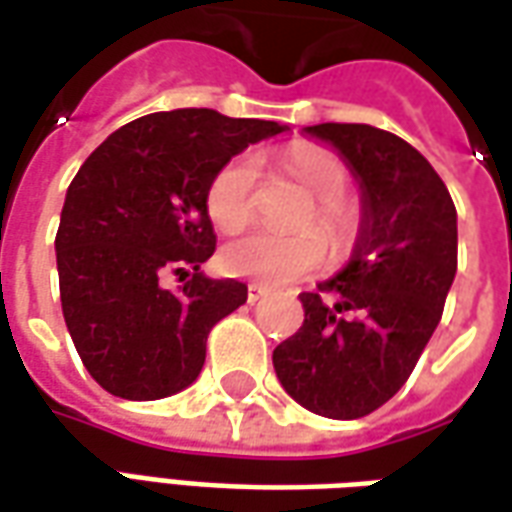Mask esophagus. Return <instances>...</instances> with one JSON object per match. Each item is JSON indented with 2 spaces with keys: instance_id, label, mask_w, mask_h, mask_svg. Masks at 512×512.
I'll return each mask as SVG.
<instances>
[{
  "instance_id": "34e87169",
  "label": "esophagus",
  "mask_w": 512,
  "mask_h": 512,
  "mask_svg": "<svg viewBox=\"0 0 512 512\" xmlns=\"http://www.w3.org/2000/svg\"><path fill=\"white\" fill-rule=\"evenodd\" d=\"M262 298H267V287H262V284H250V287H248V303H259Z\"/></svg>"
}]
</instances>
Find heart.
Listing matches in <instances>:
<instances>
[{
	"label": "heart",
	"instance_id": "b5f03b06",
	"mask_svg": "<svg viewBox=\"0 0 512 512\" xmlns=\"http://www.w3.org/2000/svg\"><path fill=\"white\" fill-rule=\"evenodd\" d=\"M284 167L298 183L312 192V206L303 211L295 234H248L225 245L222 270L234 278H248L270 287L295 284L312 276L326 262V242L334 259H345L357 245L362 231V211L354 197L345 195L351 172L331 147L312 142H295L284 150ZM262 161L256 153H239L228 158L206 189V211L211 222L236 234L248 228L259 206ZM327 236L323 240L319 231Z\"/></svg>",
	"mask_w": 512,
	"mask_h": 512
}]
</instances>
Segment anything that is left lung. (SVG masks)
I'll return each instance as SVG.
<instances>
[{"mask_svg":"<svg viewBox=\"0 0 512 512\" xmlns=\"http://www.w3.org/2000/svg\"><path fill=\"white\" fill-rule=\"evenodd\" d=\"M362 183V231L340 276L301 292L303 326L273 351L301 407L354 421L396 396L438 329L457 273V209L424 155L396 133L326 122Z\"/></svg>","mask_w":512,"mask_h":512,"instance_id":"1","label":"left lung"}]
</instances>
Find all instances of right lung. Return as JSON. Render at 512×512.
Wrapping results in <instances>:
<instances>
[{"label": "right lung", "mask_w": 512, "mask_h": 512, "mask_svg": "<svg viewBox=\"0 0 512 512\" xmlns=\"http://www.w3.org/2000/svg\"><path fill=\"white\" fill-rule=\"evenodd\" d=\"M278 122L178 108L133 119L69 183L55 236L66 329L111 396L155 401L195 382L209 331L248 301L236 278H206L217 248L211 175ZM178 275L183 288L169 291Z\"/></svg>", "instance_id": "right-lung-1"}]
</instances>
